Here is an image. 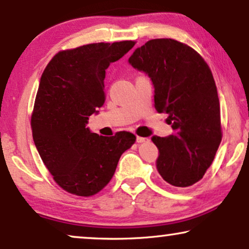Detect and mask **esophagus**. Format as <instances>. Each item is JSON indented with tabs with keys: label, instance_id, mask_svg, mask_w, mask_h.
I'll return each mask as SVG.
<instances>
[{
	"label": "esophagus",
	"instance_id": "1",
	"mask_svg": "<svg viewBox=\"0 0 249 249\" xmlns=\"http://www.w3.org/2000/svg\"><path fill=\"white\" fill-rule=\"evenodd\" d=\"M136 141H137V143H143V142H146V141H148V139H144V137L137 136L136 137Z\"/></svg>",
	"mask_w": 249,
	"mask_h": 249
}]
</instances>
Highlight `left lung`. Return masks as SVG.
<instances>
[{"label": "left lung", "mask_w": 249, "mask_h": 249, "mask_svg": "<svg viewBox=\"0 0 249 249\" xmlns=\"http://www.w3.org/2000/svg\"><path fill=\"white\" fill-rule=\"evenodd\" d=\"M155 88V107L167 113L173 134L152 136L159 150L158 173L174 187L203 178L222 141L216 83L207 62L192 47L173 39H153L128 60Z\"/></svg>", "instance_id": "8db88e82"}]
</instances>
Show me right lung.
I'll list each match as a JSON object with an SVG mask.
<instances>
[{
  "instance_id": "1",
  "label": "right lung",
  "mask_w": 249,
  "mask_h": 249,
  "mask_svg": "<svg viewBox=\"0 0 249 249\" xmlns=\"http://www.w3.org/2000/svg\"><path fill=\"white\" fill-rule=\"evenodd\" d=\"M134 45L98 42L59 52L42 72L31 119L33 141L55 182L70 194L100 192L136 141L128 131L107 137L87 127L105 103L106 69Z\"/></svg>"
}]
</instances>
